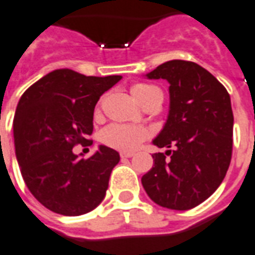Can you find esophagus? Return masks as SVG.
<instances>
[{
  "label": "esophagus",
  "mask_w": 255,
  "mask_h": 255,
  "mask_svg": "<svg viewBox=\"0 0 255 255\" xmlns=\"http://www.w3.org/2000/svg\"><path fill=\"white\" fill-rule=\"evenodd\" d=\"M133 152H120V157H132Z\"/></svg>",
  "instance_id": "esophagus-1"
}]
</instances>
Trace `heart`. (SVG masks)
<instances>
[{"label": "heart", "mask_w": 255, "mask_h": 255, "mask_svg": "<svg viewBox=\"0 0 255 255\" xmlns=\"http://www.w3.org/2000/svg\"><path fill=\"white\" fill-rule=\"evenodd\" d=\"M133 97L142 105L152 99L156 95H160L161 91L156 85L136 84L132 87ZM149 136V131L140 126H129V124H110L103 128L101 132V139L105 145L110 146L117 150H133Z\"/></svg>", "instance_id": "b5f03b06"}]
</instances>
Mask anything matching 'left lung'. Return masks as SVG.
Segmentation results:
<instances>
[{
    "mask_svg": "<svg viewBox=\"0 0 255 255\" xmlns=\"http://www.w3.org/2000/svg\"><path fill=\"white\" fill-rule=\"evenodd\" d=\"M146 77L170 83L168 119L153 143L174 149L152 154L143 189L161 207L190 210L214 193L231 164V97L211 73L189 60L165 62Z\"/></svg>",
    "mask_w": 255,
    "mask_h": 255,
    "instance_id": "1",
    "label": "left lung"
}]
</instances>
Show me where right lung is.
<instances>
[{
    "label": "right lung",
    "mask_w": 255,
    "mask_h": 255,
    "mask_svg": "<svg viewBox=\"0 0 255 255\" xmlns=\"http://www.w3.org/2000/svg\"><path fill=\"white\" fill-rule=\"evenodd\" d=\"M120 80L59 69L27 88L17 103L13 138L22 177L31 195L56 214L90 213L106 195L120 154L99 146L84 160L73 147L92 145L95 105Z\"/></svg>",
    "instance_id": "right-lung-1"
}]
</instances>
